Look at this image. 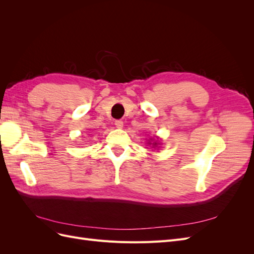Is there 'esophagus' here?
Listing matches in <instances>:
<instances>
[{"label": "esophagus", "instance_id": "34e87169", "mask_svg": "<svg viewBox=\"0 0 254 254\" xmlns=\"http://www.w3.org/2000/svg\"><path fill=\"white\" fill-rule=\"evenodd\" d=\"M114 125L117 126L118 128H122L123 127V125H124V123H123V121L122 120H117L114 122Z\"/></svg>", "mask_w": 254, "mask_h": 254}]
</instances>
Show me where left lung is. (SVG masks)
<instances>
[{"instance_id": "8db88e82", "label": "left lung", "mask_w": 254, "mask_h": 254, "mask_svg": "<svg viewBox=\"0 0 254 254\" xmlns=\"http://www.w3.org/2000/svg\"><path fill=\"white\" fill-rule=\"evenodd\" d=\"M153 144H155V145H157V143H153Z\"/></svg>"}]
</instances>
